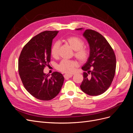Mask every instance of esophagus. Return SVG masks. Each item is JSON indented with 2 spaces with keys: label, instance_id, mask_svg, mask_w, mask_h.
Masks as SVG:
<instances>
[{
  "label": "esophagus",
  "instance_id": "esophagus-1",
  "mask_svg": "<svg viewBox=\"0 0 133 133\" xmlns=\"http://www.w3.org/2000/svg\"><path fill=\"white\" fill-rule=\"evenodd\" d=\"M64 77H65V79H67V78H71L73 76L72 75H67V74H65L64 75Z\"/></svg>",
  "mask_w": 133,
  "mask_h": 133
}]
</instances>
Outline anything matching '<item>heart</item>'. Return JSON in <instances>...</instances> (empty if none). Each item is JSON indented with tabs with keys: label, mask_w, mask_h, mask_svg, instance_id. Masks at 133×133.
<instances>
[{
	"label": "heart",
	"mask_w": 133,
	"mask_h": 133,
	"mask_svg": "<svg viewBox=\"0 0 133 133\" xmlns=\"http://www.w3.org/2000/svg\"><path fill=\"white\" fill-rule=\"evenodd\" d=\"M66 42L75 51V56L78 60L83 62L87 60L89 56V51L85 48H84V41L81 38L76 36H71L66 38ZM59 44L56 42L53 44L51 49V54L54 57H57L58 55V50ZM77 66V63L75 61L63 59L59 63L57 68L59 71L66 74H70L74 71L75 68Z\"/></svg>",
	"instance_id": "obj_1"
}]
</instances>
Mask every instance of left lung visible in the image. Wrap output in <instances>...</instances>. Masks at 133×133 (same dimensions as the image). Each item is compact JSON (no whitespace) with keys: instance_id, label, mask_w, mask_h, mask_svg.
Masks as SVG:
<instances>
[{"instance_id":"1","label":"left lung","mask_w":133,"mask_h":133,"mask_svg":"<svg viewBox=\"0 0 133 133\" xmlns=\"http://www.w3.org/2000/svg\"><path fill=\"white\" fill-rule=\"evenodd\" d=\"M83 35L89 44L90 51L87 61L82 67L85 72L80 87L88 95L98 96L104 93L112 82L116 58L112 47L101 34L87 29Z\"/></svg>"}]
</instances>
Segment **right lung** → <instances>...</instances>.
I'll return each mask as SVG.
<instances>
[{"instance_id":"add662e5","label":"right lung","mask_w":133,"mask_h":133,"mask_svg":"<svg viewBox=\"0 0 133 133\" xmlns=\"http://www.w3.org/2000/svg\"><path fill=\"white\" fill-rule=\"evenodd\" d=\"M57 31H45L32 37L24 46L20 55L18 70L24 87L33 97L41 101H50L61 91L63 75L58 72H44L51 59V49Z\"/></svg>"}]
</instances>
